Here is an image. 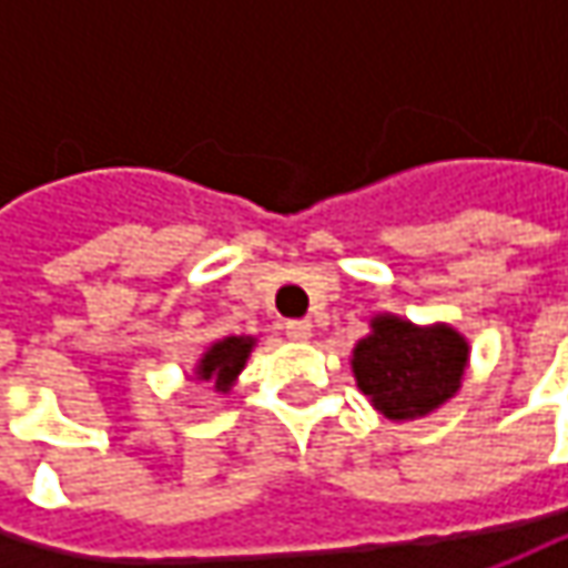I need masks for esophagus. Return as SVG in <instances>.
Segmentation results:
<instances>
[{
    "instance_id": "obj_1",
    "label": "esophagus",
    "mask_w": 568,
    "mask_h": 568,
    "mask_svg": "<svg viewBox=\"0 0 568 568\" xmlns=\"http://www.w3.org/2000/svg\"><path fill=\"white\" fill-rule=\"evenodd\" d=\"M284 328H287V335L294 341L313 338V322H310V318H294V322H287Z\"/></svg>"
}]
</instances>
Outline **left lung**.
Returning <instances> with one entry per match:
<instances>
[{
    "label": "left lung",
    "mask_w": 568,
    "mask_h": 568,
    "mask_svg": "<svg viewBox=\"0 0 568 568\" xmlns=\"http://www.w3.org/2000/svg\"><path fill=\"white\" fill-rule=\"evenodd\" d=\"M468 363L470 344L458 328L417 325L395 313L369 318V335L351 354L357 388L392 424L426 417L455 398Z\"/></svg>",
    "instance_id": "left-lung-1"
}]
</instances>
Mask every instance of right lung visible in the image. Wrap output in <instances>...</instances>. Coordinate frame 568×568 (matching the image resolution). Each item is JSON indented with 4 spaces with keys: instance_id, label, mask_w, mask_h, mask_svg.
<instances>
[{
    "instance_id": "add662e5",
    "label": "right lung",
    "mask_w": 568,
    "mask_h": 568,
    "mask_svg": "<svg viewBox=\"0 0 568 568\" xmlns=\"http://www.w3.org/2000/svg\"><path fill=\"white\" fill-rule=\"evenodd\" d=\"M255 344L258 338H252V335H227V338L211 341L205 354L192 366V379L207 382L217 395H230L240 373L246 369V361L255 351Z\"/></svg>"
}]
</instances>
